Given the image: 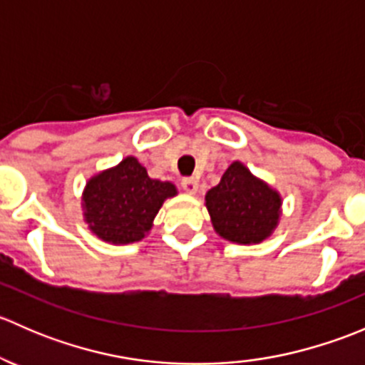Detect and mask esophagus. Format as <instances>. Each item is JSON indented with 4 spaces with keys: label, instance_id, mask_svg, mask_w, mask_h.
Wrapping results in <instances>:
<instances>
[{
    "label": "esophagus",
    "instance_id": "esophagus-1",
    "mask_svg": "<svg viewBox=\"0 0 365 365\" xmlns=\"http://www.w3.org/2000/svg\"><path fill=\"white\" fill-rule=\"evenodd\" d=\"M182 187L185 192L194 194L197 190V180L194 178V176H185V178L182 180Z\"/></svg>",
    "mask_w": 365,
    "mask_h": 365
}]
</instances>
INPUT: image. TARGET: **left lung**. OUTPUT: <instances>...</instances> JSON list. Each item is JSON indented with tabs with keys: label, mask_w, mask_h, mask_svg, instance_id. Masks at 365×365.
Masks as SVG:
<instances>
[{
	"label": "left lung",
	"mask_w": 365,
	"mask_h": 365,
	"mask_svg": "<svg viewBox=\"0 0 365 365\" xmlns=\"http://www.w3.org/2000/svg\"><path fill=\"white\" fill-rule=\"evenodd\" d=\"M206 208L220 237L237 244H257L277 226L281 197L245 165L233 162L219 185L206 194Z\"/></svg>",
	"instance_id": "8db88e82"
}]
</instances>
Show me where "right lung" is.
<instances>
[{
  "mask_svg": "<svg viewBox=\"0 0 365 365\" xmlns=\"http://www.w3.org/2000/svg\"><path fill=\"white\" fill-rule=\"evenodd\" d=\"M175 194L173 183L152 180L138 159L128 157L88 182L86 220L102 240L130 244L145 237L165 197Z\"/></svg>",
  "mask_w": 365,
  "mask_h": 365,
  "instance_id": "add662e5",
  "label": "right lung"
}]
</instances>
